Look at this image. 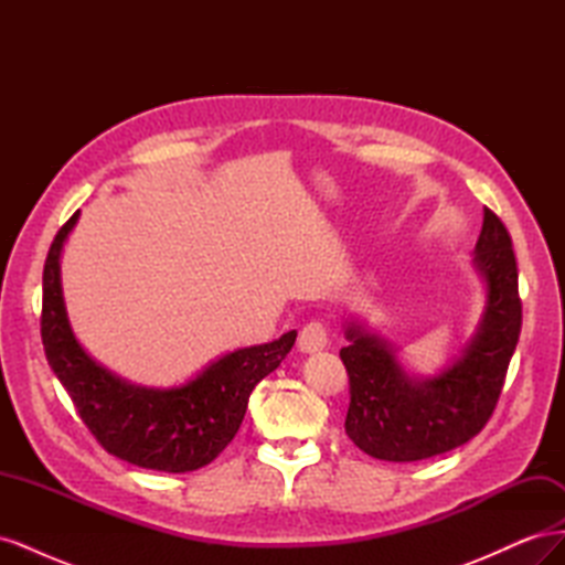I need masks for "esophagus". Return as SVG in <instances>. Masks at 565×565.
<instances>
[{
  "instance_id": "obj_1",
  "label": "esophagus",
  "mask_w": 565,
  "mask_h": 565,
  "mask_svg": "<svg viewBox=\"0 0 565 565\" xmlns=\"http://www.w3.org/2000/svg\"><path fill=\"white\" fill-rule=\"evenodd\" d=\"M328 341H330V332H328V324H324L322 320L306 322L299 332V349L303 353L322 351L324 347H328Z\"/></svg>"
}]
</instances>
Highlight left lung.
I'll return each mask as SVG.
<instances>
[{
	"label": "left lung",
	"instance_id": "left-lung-1",
	"mask_svg": "<svg viewBox=\"0 0 565 565\" xmlns=\"http://www.w3.org/2000/svg\"><path fill=\"white\" fill-rule=\"evenodd\" d=\"M488 287L481 322L459 361L434 374L409 377L396 351L361 324H347L339 351L349 372L347 434L358 448L384 461H417L465 446L492 417L507 367L521 334L516 256L500 216L483 210L473 249Z\"/></svg>",
	"mask_w": 565,
	"mask_h": 565
}]
</instances>
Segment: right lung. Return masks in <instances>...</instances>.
<instances>
[{
	"label": "right lung",
	"mask_w": 565,
	"mask_h": 565,
	"mask_svg": "<svg viewBox=\"0 0 565 565\" xmlns=\"http://www.w3.org/2000/svg\"><path fill=\"white\" fill-rule=\"evenodd\" d=\"M79 212L49 247L42 276V344L46 361L73 398L77 415L110 455L129 465L185 473L218 457L241 429L252 388L292 351L297 330L259 347L237 349L172 388L136 386L98 365L67 322L61 249Z\"/></svg>",
	"instance_id": "right-lung-1"
}]
</instances>
